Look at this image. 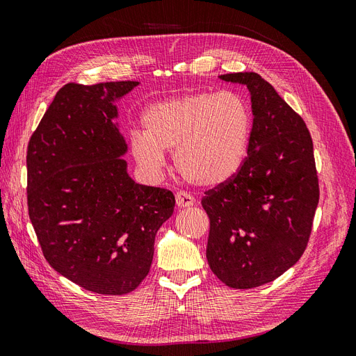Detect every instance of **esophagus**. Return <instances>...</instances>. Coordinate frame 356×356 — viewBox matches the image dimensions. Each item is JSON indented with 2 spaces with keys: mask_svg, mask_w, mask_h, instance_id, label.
<instances>
[{
  "mask_svg": "<svg viewBox=\"0 0 356 356\" xmlns=\"http://www.w3.org/2000/svg\"><path fill=\"white\" fill-rule=\"evenodd\" d=\"M175 200H177L178 208H190L195 204V197L186 191H178L175 195Z\"/></svg>",
  "mask_w": 356,
  "mask_h": 356,
  "instance_id": "34e87169",
  "label": "esophagus"
}]
</instances>
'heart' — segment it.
Instances as JSON below:
<instances>
[{
  "label": "heart",
  "mask_w": 356,
  "mask_h": 356,
  "mask_svg": "<svg viewBox=\"0 0 356 356\" xmlns=\"http://www.w3.org/2000/svg\"><path fill=\"white\" fill-rule=\"evenodd\" d=\"M145 134L131 135L138 165L157 175L165 152L187 181L215 187L238 174L248 154L252 117L239 93L191 92L152 104L143 115Z\"/></svg>",
  "instance_id": "1"
}]
</instances>
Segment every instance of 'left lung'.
I'll use <instances>...</instances> for the list:
<instances>
[{"label":"left lung","instance_id":"left-lung-1","mask_svg":"<svg viewBox=\"0 0 356 356\" xmlns=\"http://www.w3.org/2000/svg\"><path fill=\"white\" fill-rule=\"evenodd\" d=\"M245 84L254 122L238 174L204 191L207 258L221 282L250 289L275 281L303 255L319 202L306 123L257 72L220 75Z\"/></svg>","mask_w":356,"mask_h":356}]
</instances>
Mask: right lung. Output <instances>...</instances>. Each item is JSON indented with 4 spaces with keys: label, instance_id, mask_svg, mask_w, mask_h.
I'll use <instances>...</instances> for the list:
<instances>
[{
    "label": "right lung",
    "instance_id": "right-lung-1",
    "mask_svg": "<svg viewBox=\"0 0 356 356\" xmlns=\"http://www.w3.org/2000/svg\"><path fill=\"white\" fill-rule=\"evenodd\" d=\"M138 81L68 83L28 144V212L47 263L81 288L123 296L152 267L174 193L127 174L114 102Z\"/></svg>",
    "mask_w": 356,
    "mask_h": 356
}]
</instances>
